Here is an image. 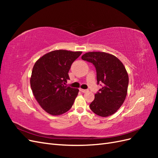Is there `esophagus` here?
I'll list each match as a JSON object with an SVG mask.
<instances>
[{
  "mask_svg": "<svg viewBox=\"0 0 158 158\" xmlns=\"http://www.w3.org/2000/svg\"><path fill=\"white\" fill-rule=\"evenodd\" d=\"M80 91L81 92H82V93H85V92H88V89H84L80 88Z\"/></svg>",
  "mask_w": 158,
  "mask_h": 158,
  "instance_id": "34e87169",
  "label": "esophagus"
}]
</instances>
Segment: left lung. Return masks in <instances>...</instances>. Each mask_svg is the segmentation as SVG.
<instances>
[{"mask_svg":"<svg viewBox=\"0 0 158 158\" xmlns=\"http://www.w3.org/2000/svg\"><path fill=\"white\" fill-rule=\"evenodd\" d=\"M82 59L92 63L97 74V84L102 88L95 95L90 109L100 117H108L117 112L125 102L128 76L121 61L104 52H89Z\"/></svg>","mask_w":158,"mask_h":158,"instance_id":"1","label":"left lung"}]
</instances>
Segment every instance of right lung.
<instances>
[{
    "instance_id": "right-lung-1",
    "label": "right lung",
    "mask_w": 158,
    "mask_h": 158,
    "mask_svg": "<svg viewBox=\"0 0 158 158\" xmlns=\"http://www.w3.org/2000/svg\"><path fill=\"white\" fill-rule=\"evenodd\" d=\"M81 51L56 50L37 60L30 78L35 98L45 111L52 115H60L73 106L78 89L65 86L70 80L69 72Z\"/></svg>"
}]
</instances>
